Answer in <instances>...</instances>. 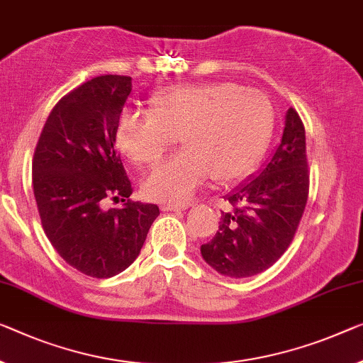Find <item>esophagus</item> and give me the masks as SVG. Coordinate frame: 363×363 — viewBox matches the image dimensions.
<instances>
[{
    "label": "esophagus",
    "instance_id": "obj_1",
    "mask_svg": "<svg viewBox=\"0 0 363 363\" xmlns=\"http://www.w3.org/2000/svg\"><path fill=\"white\" fill-rule=\"evenodd\" d=\"M189 206L191 204H164L162 206V211H167V213H172V211H174V213H178V211H186Z\"/></svg>",
    "mask_w": 363,
    "mask_h": 363
}]
</instances>
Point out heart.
<instances>
[{"label":"heart","instance_id":"heart-1","mask_svg":"<svg viewBox=\"0 0 363 363\" xmlns=\"http://www.w3.org/2000/svg\"><path fill=\"white\" fill-rule=\"evenodd\" d=\"M274 110L264 94L232 82L167 87L150 111L123 110L115 128L121 152L154 164L178 143L185 150L154 167L144 193L160 203H185L211 177L233 183L252 172L269 143Z\"/></svg>","mask_w":363,"mask_h":363}]
</instances>
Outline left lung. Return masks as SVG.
Segmentation results:
<instances>
[{
    "label": "left lung",
    "mask_w": 363,
    "mask_h": 363,
    "mask_svg": "<svg viewBox=\"0 0 363 363\" xmlns=\"http://www.w3.org/2000/svg\"><path fill=\"white\" fill-rule=\"evenodd\" d=\"M305 128L297 111L286 113L281 144L258 174L224 196L216 235L201 245L206 263L220 274L242 279L266 271L294 240L308 199Z\"/></svg>",
    "instance_id": "8db88e82"
}]
</instances>
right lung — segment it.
Instances as JSON below:
<instances>
[{
	"label": "right lung",
	"mask_w": 363,
	"mask_h": 363,
	"mask_svg": "<svg viewBox=\"0 0 363 363\" xmlns=\"http://www.w3.org/2000/svg\"><path fill=\"white\" fill-rule=\"evenodd\" d=\"M131 77H94L48 115L32 162L33 196L50 243L82 274L108 279L141 252L159 208L125 199L133 193L115 128L131 94ZM105 197L124 206L105 211Z\"/></svg>",
	"instance_id": "add662e5"
}]
</instances>
